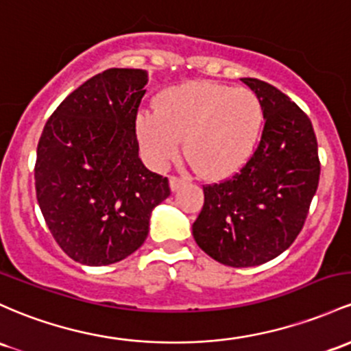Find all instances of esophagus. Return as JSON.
<instances>
[{"label": "esophagus", "mask_w": 351, "mask_h": 351, "mask_svg": "<svg viewBox=\"0 0 351 351\" xmlns=\"http://www.w3.org/2000/svg\"><path fill=\"white\" fill-rule=\"evenodd\" d=\"M184 183H188V178H186V176H176V175L169 176V186H171V190H173V191L178 190V188H180V186H183Z\"/></svg>", "instance_id": "34e87169"}]
</instances>
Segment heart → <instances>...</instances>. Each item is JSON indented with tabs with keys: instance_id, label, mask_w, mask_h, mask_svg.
Returning a JSON list of instances; mask_svg holds the SVG:
<instances>
[{
	"instance_id": "1",
	"label": "heart",
	"mask_w": 351,
	"mask_h": 351,
	"mask_svg": "<svg viewBox=\"0 0 351 351\" xmlns=\"http://www.w3.org/2000/svg\"><path fill=\"white\" fill-rule=\"evenodd\" d=\"M261 132L263 110L255 93L210 82L169 88L158 99V110L138 114V136L153 163H168L186 138V155L210 178L243 167Z\"/></svg>"
}]
</instances>
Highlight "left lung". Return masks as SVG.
<instances>
[{"instance_id":"8db88e82","label":"left lung","mask_w":351,"mask_h":351,"mask_svg":"<svg viewBox=\"0 0 351 351\" xmlns=\"http://www.w3.org/2000/svg\"><path fill=\"white\" fill-rule=\"evenodd\" d=\"M241 82L261 103V140L237 175L203 186L205 203L193 223L196 245L233 268L267 263L290 248L319 180L310 118L271 84L256 78Z\"/></svg>"}]
</instances>
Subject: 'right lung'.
I'll return each mask as SVG.
<instances>
[{
	"label": "right lung",
	"mask_w": 351,
	"mask_h": 351,
	"mask_svg": "<svg viewBox=\"0 0 351 351\" xmlns=\"http://www.w3.org/2000/svg\"><path fill=\"white\" fill-rule=\"evenodd\" d=\"M145 69L110 68L69 93L46 121L34 186L41 213L69 258L90 267L117 263L148 237L168 178L138 156L136 114Z\"/></svg>",
	"instance_id": "right-lung-1"
}]
</instances>
